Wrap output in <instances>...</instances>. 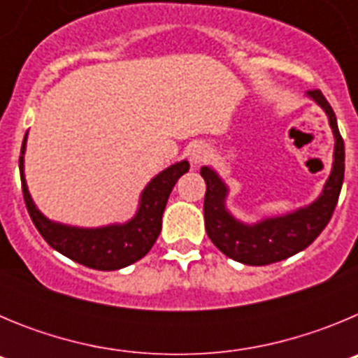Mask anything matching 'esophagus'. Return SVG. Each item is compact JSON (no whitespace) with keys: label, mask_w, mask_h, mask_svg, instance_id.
Masks as SVG:
<instances>
[{"label":"esophagus","mask_w":358,"mask_h":358,"mask_svg":"<svg viewBox=\"0 0 358 358\" xmlns=\"http://www.w3.org/2000/svg\"><path fill=\"white\" fill-rule=\"evenodd\" d=\"M210 157H211V148L208 147L206 143H195L194 147L189 148V161H192L194 166L206 163Z\"/></svg>","instance_id":"esophagus-1"}]
</instances>
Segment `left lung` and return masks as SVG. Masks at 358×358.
Returning a JSON list of instances; mask_svg holds the SVG:
<instances>
[{"label": "left lung", "mask_w": 358, "mask_h": 358, "mask_svg": "<svg viewBox=\"0 0 358 358\" xmlns=\"http://www.w3.org/2000/svg\"><path fill=\"white\" fill-rule=\"evenodd\" d=\"M306 96L324 110L335 141L330 176L315 201L289 213L243 222L227 208L229 186L226 181L211 166L201 169V176L206 181L204 222L208 236L224 255L240 264L268 265L303 251L321 235L337 206L344 179V141L334 109L321 91H308Z\"/></svg>", "instance_id": "left-lung-1"}]
</instances>
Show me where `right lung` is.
Returning a JSON list of instances; mask_svg holds the SVG:
<instances>
[{
	"label": "right lung",
	"instance_id": "right-lung-1",
	"mask_svg": "<svg viewBox=\"0 0 358 358\" xmlns=\"http://www.w3.org/2000/svg\"><path fill=\"white\" fill-rule=\"evenodd\" d=\"M27 138L28 132L24 134L21 156H19L23 197L37 231L55 251L68 256L69 260L96 271H118L141 260L150 251L161 233V218L173 186L179 181V177L189 170L188 161H177L152 177L141 192L140 204L134 217L129 218L127 222H115L98 227L69 226L46 217L36 206L28 192L27 177H24Z\"/></svg>",
	"mask_w": 358,
	"mask_h": 358
}]
</instances>
